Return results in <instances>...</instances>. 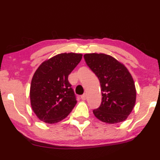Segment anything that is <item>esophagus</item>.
<instances>
[{"label": "esophagus", "instance_id": "obj_1", "mask_svg": "<svg viewBox=\"0 0 160 160\" xmlns=\"http://www.w3.org/2000/svg\"><path fill=\"white\" fill-rule=\"evenodd\" d=\"M81 98H82V100L85 101L86 99V94H83V95L81 96Z\"/></svg>", "mask_w": 160, "mask_h": 160}]
</instances>
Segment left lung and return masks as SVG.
Here are the masks:
<instances>
[{
	"mask_svg": "<svg viewBox=\"0 0 160 160\" xmlns=\"http://www.w3.org/2000/svg\"><path fill=\"white\" fill-rule=\"evenodd\" d=\"M85 62L99 80L102 103L94 109L98 120L109 124L125 121L133 109L136 90L128 69L114 57L104 53H86Z\"/></svg>",
	"mask_w": 160,
	"mask_h": 160,
	"instance_id": "1",
	"label": "left lung"
}]
</instances>
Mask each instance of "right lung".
Returning <instances> with one entry per match:
<instances>
[{"instance_id": "right-lung-1", "label": "right lung", "mask_w": 160, "mask_h": 160, "mask_svg": "<svg viewBox=\"0 0 160 160\" xmlns=\"http://www.w3.org/2000/svg\"><path fill=\"white\" fill-rule=\"evenodd\" d=\"M81 53H64L42 62L33 75L30 103L41 121L57 123L68 116L77 101L68 76L82 59Z\"/></svg>"}]
</instances>
